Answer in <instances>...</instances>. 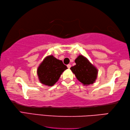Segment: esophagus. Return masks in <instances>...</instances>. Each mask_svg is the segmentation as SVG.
<instances>
[{"label": "esophagus", "mask_w": 130, "mask_h": 130, "mask_svg": "<svg viewBox=\"0 0 130 130\" xmlns=\"http://www.w3.org/2000/svg\"><path fill=\"white\" fill-rule=\"evenodd\" d=\"M67 66L68 67V69H70V67H71V64H69Z\"/></svg>", "instance_id": "34e87169"}]
</instances>
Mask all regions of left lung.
Returning a JSON list of instances; mask_svg holds the SVG:
<instances>
[{
	"label": "left lung",
	"mask_w": 130,
	"mask_h": 130,
	"mask_svg": "<svg viewBox=\"0 0 130 130\" xmlns=\"http://www.w3.org/2000/svg\"><path fill=\"white\" fill-rule=\"evenodd\" d=\"M75 63L76 64L70 69L77 79L86 86L94 84L98 75L97 68L83 55H80L76 57Z\"/></svg>",
	"instance_id": "left-lung-1"
}]
</instances>
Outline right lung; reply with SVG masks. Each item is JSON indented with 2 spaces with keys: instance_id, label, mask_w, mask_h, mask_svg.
Returning <instances> with one entry per match:
<instances>
[{
  "instance_id": "add662e5",
  "label": "right lung",
  "mask_w": 130,
  "mask_h": 130,
  "mask_svg": "<svg viewBox=\"0 0 130 130\" xmlns=\"http://www.w3.org/2000/svg\"><path fill=\"white\" fill-rule=\"evenodd\" d=\"M66 69L67 67L62 61L51 55L46 56L40 63L37 73L41 84L48 86H52Z\"/></svg>"
}]
</instances>
